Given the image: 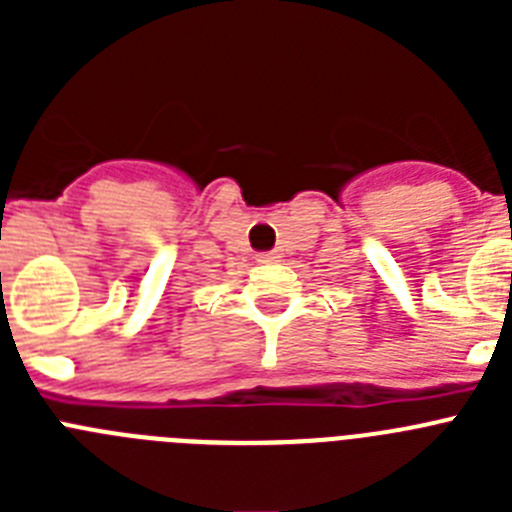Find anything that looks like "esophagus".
I'll use <instances>...</instances> for the list:
<instances>
[{
  "label": "esophagus",
  "instance_id": "1",
  "mask_svg": "<svg viewBox=\"0 0 512 512\" xmlns=\"http://www.w3.org/2000/svg\"><path fill=\"white\" fill-rule=\"evenodd\" d=\"M259 264H277L279 261V253H274V251H269V253H259Z\"/></svg>",
  "mask_w": 512,
  "mask_h": 512
}]
</instances>
